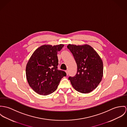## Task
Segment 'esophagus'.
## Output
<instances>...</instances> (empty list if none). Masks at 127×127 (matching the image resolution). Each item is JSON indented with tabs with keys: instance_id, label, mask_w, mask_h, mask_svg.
<instances>
[{
	"instance_id": "1",
	"label": "esophagus",
	"mask_w": 127,
	"mask_h": 127,
	"mask_svg": "<svg viewBox=\"0 0 127 127\" xmlns=\"http://www.w3.org/2000/svg\"><path fill=\"white\" fill-rule=\"evenodd\" d=\"M66 73H67V75H68V74H69L68 71V70H66Z\"/></svg>"
}]
</instances>
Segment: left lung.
I'll return each instance as SVG.
<instances>
[{
    "label": "left lung",
    "mask_w": 127,
    "mask_h": 127,
    "mask_svg": "<svg viewBox=\"0 0 127 127\" xmlns=\"http://www.w3.org/2000/svg\"><path fill=\"white\" fill-rule=\"evenodd\" d=\"M68 49L77 64V72L69 76L73 88L78 92L87 94L95 90L101 82L103 72V62L96 52L90 45L69 44Z\"/></svg>",
    "instance_id": "8db88e82"
}]
</instances>
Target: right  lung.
<instances>
[{
  "label": "right lung",
  "mask_w": 127,
  "mask_h": 127,
  "mask_svg": "<svg viewBox=\"0 0 127 127\" xmlns=\"http://www.w3.org/2000/svg\"><path fill=\"white\" fill-rule=\"evenodd\" d=\"M64 45H43L37 48L26 66V77L30 86L39 95H47L54 92L65 71L58 69V52Z\"/></svg>",
  "instance_id": "obj_1"
}]
</instances>
